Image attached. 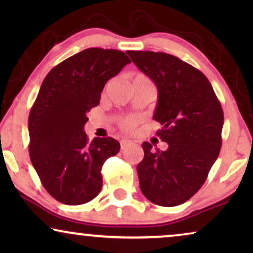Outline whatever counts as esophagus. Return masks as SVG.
<instances>
[{
    "instance_id": "1",
    "label": "esophagus",
    "mask_w": 253,
    "mask_h": 253,
    "mask_svg": "<svg viewBox=\"0 0 253 253\" xmlns=\"http://www.w3.org/2000/svg\"><path fill=\"white\" fill-rule=\"evenodd\" d=\"M131 143H132V141H131V140L122 139V140L120 141V144H121V148H122V150H124V148H126V146H129V145H131Z\"/></svg>"
}]
</instances>
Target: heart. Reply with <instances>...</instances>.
<instances>
[{"mask_svg":"<svg viewBox=\"0 0 253 253\" xmlns=\"http://www.w3.org/2000/svg\"><path fill=\"white\" fill-rule=\"evenodd\" d=\"M131 82H132V83H143V84L153 85L147 76H145L144 74H139V72L131 75ZM119 124H120V127L122 130L131 131L134 126H136L137 119H136V117H133V116L122 117V119H120Z\"/></svg>","mask_w":253,"mask_h":253,"instance_id":"heart-1","label":"heart"}]
</instances>
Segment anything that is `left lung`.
Wrapping results in <instances>:
<instances>
[{"label":"left lung","mask_w":253,"mask_h":253,"mask_svg":"<svg viewBox=\"0 0 253 253\" xmlns=\"http://www.w3.org/2000/svg\"><path fill=\"white\" fill-rule=\"evenodd\" d=\"M140 71L154 82L158 105L157 134L168 144L152 150L144 141L137 166L140 190L153 204L177 206L205 183L222 145L223 110L206 76L174 55L127 50Z\"/></svg>","instance_id":"left-lung-1"}]
</instances>
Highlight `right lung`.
<instances>
[{"label": "right lung", "instance_id": "obj_1", "mask_svg": "<svg viewBox=\"0 0 253 253\" xmlns=\"http://www.w3.org/2000/svg\"><path fill=\"white\" fill-rule=\"evenodd\" d=\"M130 62L121 50L87 48L54 67L41 84L29 115V152L43 188L60 203L82 205L102 188V165L120 143L89 141L84 126L106 83Z\"/></svg>", "mask_w": 253, "mask_h": 253}]
</instances>
